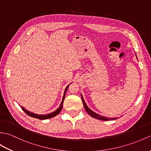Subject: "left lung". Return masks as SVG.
I'll use <instances>...</instances> for the list:
<instances>
[{
	"instance_id": "obj_1",
	"label": "left lung",
	"mask_w": 151,
	"mask_h": 151,
	"mask_svg": "<svg viewBox=\"0 0 151 151\" xmlns=\"http://www.w3.org/2000/svg\"><path fill=\"white\" fill-rule=\"evenodd\" d=\"M81 97H82V102H83V105L84 106V108H85V109L86 111V112L87 113H88L91 116H92L94 118L98 119V120H104V121H108V120H116V118H106L105 116H101L100 114H98L97 113H94L93 111H91L90 109L87 107V106L86 105L85 101L83 100V98L82 96V95L81 94Z\"/></svg>"
}]
</instances>
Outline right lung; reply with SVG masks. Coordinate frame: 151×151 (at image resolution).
<instances>
[{
	"mask_svg": "<svg viewBox=\"0 0 151 151\" xmlns=\"http://www.w3.org/2000/svg\"><path fill=\"white\" fill-rule=\"evenodd\" d=\"M70 85V83L69 84V85L66 87V88L64 91V96H63V98H62V102L60 104V107L57 109V110H56L55 111L52 112V113H50V114H35L33 113H31V112L28 111L27 110H26V109H24V107H21V108H22V109L25 112V113L27 114L30 116L33 117V118H37V119H40V120H46V119H49V118H52L55 116H57V114H58L60 113V112L61 111L63 107V103H64V100L65 99V93L66 92H67L68 91V89L69 87V86Z\"/></svg>",
	"mask_w": 151,
	"mask_h": 151,
	"instance_id": "1",
	"label": "right lung"
}]
</instances>
